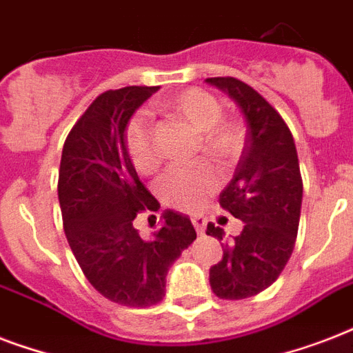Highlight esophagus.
<instances>
[{
    "instance_id": "1",
    "label": "esophagus",
    "mask_w": 353,
    "mask_h": 353,
    "mask_svg": "<svg viewBox=\"0 0 353 353\" xmlns=\"http://www.w3.org/2000/svg\"><path fill=\"white\" fill-rule=\"evenodd\" d=\"M205 223H207V221H205L203 216H192V225L194 229L198 231V234H203L205 232Z\"/></svg>"
}]
</instances>
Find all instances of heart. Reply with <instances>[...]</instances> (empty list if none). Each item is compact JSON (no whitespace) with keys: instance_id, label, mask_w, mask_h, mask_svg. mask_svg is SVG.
<instances>
[{"instance_id":"b5f03b06","label":"heart","mask_w":353,"mask_h":353,"mask_svg":"<svg viewBox=\"0 0 353 353\" xmlns=\"http://www.w3.org/2000/svg\"><path fill=\"white\" fill-rule=\"evenodd\" d=\"M163 110L181 119L201 135V152L214 165L227 170L243 150V130L234 119L223 117L220 101L209 91L190 88L163 102ZM126 150L133 166L141 174H154L159 168V155L154 146V128L144 115L128 122ZM218 176L205 165L174 166L161 177L159 196L166 205L185 212H196L218 190Z\"/></svg>"}]
</instances>
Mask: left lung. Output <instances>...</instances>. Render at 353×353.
I'll return each instance as SVG.
<instances>
[{"label":"left lung","mask_w":353,"mask_h":353,"mask_svg":"<svg viewBox=\"0 0 353 353\" xmlns=\"http://www.w3.org/2000/svg\"><path fill=\"white\" fill-rule=\"evenodd\" d=\"M240 106L247 122L245 146L220 205L243 221L223 258L210 268L209 282L225 301L249 299L268 290L284 271L295 247L302 205V177L290 128L280 113L251 85L232 77L207 79ZM223 240V229L207 225Z\"/></svg>","instance_id":"left-lung-1"}]
</instances>
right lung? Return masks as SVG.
<instances>
[{
    "label": "right lung",
    "instance_id": "obj_1",
    "mask_svg": "<svg viewBox=\"0 0 353 353\" xmlns=\"http://www.w3.org/2000/svg\"><path fill=\"white\" fill-rule=\"evenodd\" d=\"M159 85L106 91L69 132L58 172L63 231L85 279L102 296L122 306L163 301L166 273L196 240L190 218L163 212V227L143 238L133 225L159 201L139 179L124 132L141 104Z\"/></svg>",
    "mask_w": 353,
    "mask_h": 353
}]
</instances>
